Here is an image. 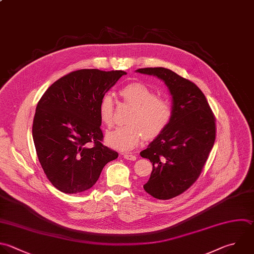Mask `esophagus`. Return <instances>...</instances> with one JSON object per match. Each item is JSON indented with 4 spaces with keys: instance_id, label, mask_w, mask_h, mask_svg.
<instances>
[{
    "instance_id": "obj_1",
    "label": "esophagus",
    "mask_w": 254,
    "mask_h": 254,
    "mask_svg": "<svg viewBox=\"0 0 254 254\" xmlns=\"http://www.w3.org/2000/svg\"><path fill=\"white\" fill-rule=\"evenodd\" d=\"M124 159H126V160H130V161H135L136 159H137V157L135 156V155H133V154H124Z\"/></svg>"
}]
</instances>
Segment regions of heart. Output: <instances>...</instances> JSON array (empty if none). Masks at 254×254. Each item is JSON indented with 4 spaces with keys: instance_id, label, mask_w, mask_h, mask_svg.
Returning <instances> with one entry per match:
<instances>
[{
    "instance_id": "obj_1",
    "label": "heart",
    "mask_w": 254,
    "mask_h": 254,
    "mask_svg": "<svg viewBox=\"0 0 254 254\" xmlns=\"http://www.w3.org/2000/svg\"><path fill=\"white\" fill-rule=\"evenodd\" d=\"M122 98L133 108L128 116L129 124L107 132L105 140L109 146L121 151L135 148L140 141L154 139L170 124L173 117L171 103L141 82H132L120 89ZM114 101L111 95L102 97L99 105V116L103 124L111 126L113 123Z\"/></svg>"
}]
</instances>
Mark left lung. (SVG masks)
<instances>
[{"mask_svg": "<svg viewBox=\"0 0 254 254\" xmlns=\"http://www.w3.org/2000/svg\"><path fill=\"white\" fill-rule=\"evenodd\" d=\"M165 82L172 95L173 117L168 127L140 155L153 163L144 190L158 199L173 198L199 177L215 140V119L201 90L164 67L139 68Z\"/></svg>", "mask_w": 254, "mask_h": 254, "instance_id": "left-lung-1", "label": "left lung"}]
</instances>
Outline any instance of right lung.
Returning a JSON list of instances; mask_svg holds the SVG:
<instances>
[{"label":"right lung","instance_id":"1","mask_svg":"<svg viewBox=\"0 0 254 254\" xmlns=\"http://www.w3.org/2000/svg\"><path fill=\"white\" fill-rule=\"evenodd\" d=\"M125 74L123 70L72 71L53 83L40 99L34 143L47 178L59 190L78 193L90 189L104 166L117 159L118 153L102 144L99 105Z\"/></svg>","mask_w":254,"mask_h":254}]
</instances>
